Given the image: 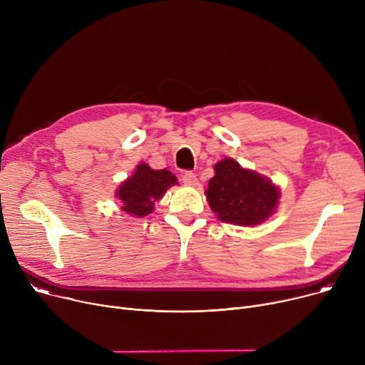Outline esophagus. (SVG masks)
<instances>
[{
  "label": "esophagus",
  "mask_w": 365,
  "mask_h": 365,
  "mask_svg": "<svg viewBox=\"0 0 365 365\" xmlns=\"http://www.w3.org/2000/svg\"><path fill=\"white\" fill-rule=\"evenodd\" d=\"M182 182H184L185 185H188V187H195V185L199 184L197 177H195L192 173H184V175H182Z\"/></svg>",
  "instance_id": "1"
}]
</instances>
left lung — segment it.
<instances>
[{
    "instance_id": "left-lung-1",
    "label": "left lung",
    "mask_w": 365,
    "mask_h": 365,
    "mask_svg": "<svg viewBox=\"0 0 365 365\" xmlns=\"http://www.w3.org/2000/svg\"><path fill=\"white\" fill-rule=\"evenodd\" d=\"M213 170L205 194L219 220L257 227L276 212L280 188L270 178L242 168L232 158L219 160Z\"/></svg>"
}]
</instances>
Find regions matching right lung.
Instances as JSON below:
<instances>
[{
  "instance_id": "obj_1",
  "label": "right lung",
  "mask_w": 365,
  "mask_h": 365,
  "mask_svg": "<svg viewBox=\"0 0 365 365\" xmlns=\"http://www.w3.org/2000/svg\"><path fill=\"white\" fill-rule=\"evenodd\" d=\"M175 184H178L177 177L171 171L152 170L142 162L135 166L133 175L120 184L115 197L123 203L121 210L125 215L143 217L155 210V203Z\"/></svg>"
}]
</instances>
